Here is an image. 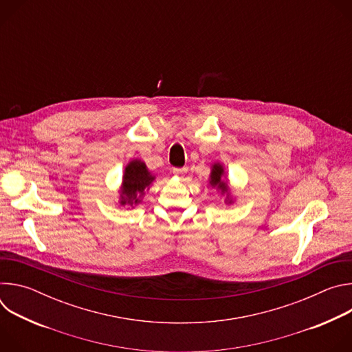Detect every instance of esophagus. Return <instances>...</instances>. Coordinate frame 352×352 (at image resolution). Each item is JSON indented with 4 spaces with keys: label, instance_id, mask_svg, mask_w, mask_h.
<instances>
[{
    "label": "esophagus",
    "instance_id": "1",
    "mask_svg": "<svg viewBox=\"0 0 352 352\" xmlns=\"http://www.w3.org/2000/svg\"><path fill=\"white\" fill-rule=\"evenodd\" d=\"M186 167H182V168H173V173H174V175H177V177H182L184 174H186Z\"/></svg>",
    "mask_w": 352,
    "mask_h": 352
}]
</instances>
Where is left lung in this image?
<instances>
[{
  "label": "left lung",
  "mask_w": 352,
  "mask_h": 352,
  "mask_svg": "<svg viewBox=\"0 0 352 352\" xmlns=\"http://www.w3.org/2000/svg\"><path fill=\"white\" fill-rule=\"evenodd\" d=\"M209 185L212 188H216L220 192V195L226 196V204L227 205L234 204V199H232L230 188H228V181L226 179V171H224L223 164L214 163L212 166L210 177H209Z\"/></svg>",
  "instance_id": "left-lung-1"
}]
</instances>
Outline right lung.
Returning <instances> with one entry per match:
<instances>
[{
    "mask_svg": "<svg viewBox=\"0 0 352 352\" xmlns=\"http://www.w3.org/2000/svg\"><path fill=\"white\" fill-rule=\"evenodd\" d=\"M155 179L156 175L148 171L144 162L138 159L129 162L122 175L118 204L121 206H129L133 209L142 202L144 190L150 188Z\"/></svg>",
    "mask_w": 352,
    "mask_h": 352,
    "instance_id": "add662e5",
    "label": "right lung"
}]
</instances>
